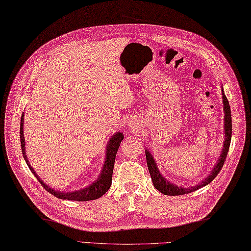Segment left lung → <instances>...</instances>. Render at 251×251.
<instances>
[{"mask_svg": "<svg viewBox=\"0 0 251 251\" xmlns=\"http://www.w3.org/2000/svg\"><path fill=\"white\" fill-rule=\"evenodd\" d=\"M222 93H223V102H224V110H225V136H226V138H225L222 155H221L220 159H218L215 168L210 173V175L205 178L202 182L196 185V187L188 188V189L177 187V185H174L173 183L169 182L168 180H165L161 174H160L155 160H153L152 156L151 155V152L149 151H145L146 162H147V166H149V171H150L152 183H153V185H155V188L159 192H161L162 194L169 195V196H176V195H183V194H188V193H191V192H194L198 189L204 187V185L209 184L217 176L218 173L221 172L225 161H226V157H227V153H228L229 147H230V142H231V136H232V120H231L230 105H229V101L226 98V95H225V93H224L223 89H222Z\"/></svg>", "mask_w": 251, "mask_h": 251, "instance_id": "1", "label": "left lung"}]
</instances>
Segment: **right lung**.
<instances>
[{"label": "right lung", "instance_id": "add662e5", "mask_svg": "<svg viewBox=\"0 0 251 251\" xmlns=\"http://www.w3.org/2000/svg\"><path fill=\"white\" fill-rule=\"evenodd\" d=\"M23 122H24V113H22V115H21L20 141H21V149H22V153H23V157L25 159V162H26L27 166L31 171V173L35 175V177L38 179V180H39L42 187L46 189L49 193H50V194L56 196V197H58L60 199H68V201H93V199L100 198V196L105 194V193L109 190V188L111 187L115 156H117V152H118V150H119L122 140L124 139L123 133H121V132L115 133L114 136L110 139V141H109L108 146H107V151H106V161L104 164V168H102V170H101L100 175L98 178V180L86 189L71 192V193H63V192H58V191H55L53 189L49 188L48 185L44 183L39 177H38L36 172L29 165V162L26 158V153H25V140H24V136H23Z\"/></svg>", "mask_w": 251, "mask_h": 251}]
</instances>
